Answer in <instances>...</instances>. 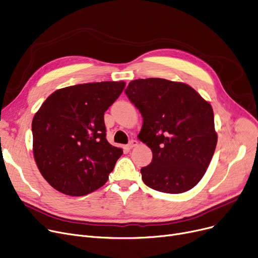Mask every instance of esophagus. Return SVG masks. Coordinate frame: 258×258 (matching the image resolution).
<instances>
[{"label": "esophagus", "mask_w": 258, "mask_h": 258, "mask_svg": "<svg viewBox=\"0 0 258 258\" xmlns=\"http://www.w3.org/2000/svg\"><path fill=\"white\" fill-rule=\"evenodd\" d=\"M137 144H138V141H137V140H131V141L128 142V144H127V150H131V149H133L134 147H136Z\"/></svg>", "instance_id": "obj_1"}]
</instances>
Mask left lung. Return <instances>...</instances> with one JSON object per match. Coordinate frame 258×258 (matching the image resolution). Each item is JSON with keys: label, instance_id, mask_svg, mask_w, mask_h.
Instances as JSON below:
<instances>
[{"label": "left lung", "instance_id": "left-lung-1", "mask_svg": "<svg viewBox=\"0 0 258 258\" xmlns=\"http://www.w3.org/2000/svg\"><path fill=\"white\" fill-rule=\"evenodd\" d=\"M125 94L143 118L138 139L153 153L143 182L169 194L194 187L217 144L211 104L189 85L160 78L131 81Z\"/></svg>", "mask_w": 258, "mask_h": 258}]
</instances>
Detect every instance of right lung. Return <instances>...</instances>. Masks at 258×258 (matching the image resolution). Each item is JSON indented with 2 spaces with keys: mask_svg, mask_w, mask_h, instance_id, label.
Returning <instances> with one entry per match:
<instances>
[{
  "mask_svg": "<svg viewBox=\"0 0 258 258\" xmlns=\"http://www.w3.org/2000/svg\"><path fill=\"white\" fill-rule=\"evenodd\" d=\"M125 82L78 84L53 92L32 119V151L44 179L57 191L84 196L101 187L122 149L106 140L104 113Z\"/></svg>",
  "mask_w": 258,
  "mask_h": 258,
  "instance_id": "right-lung-1",
  "label": "right lung"
}]
</instances>
